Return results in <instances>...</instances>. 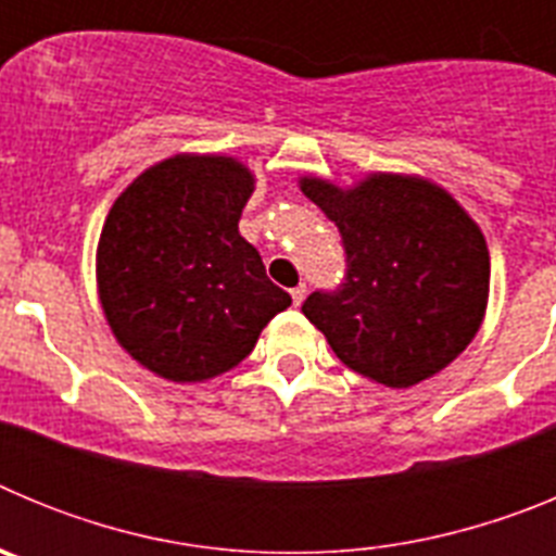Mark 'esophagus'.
Returning a JSON list of instances; mask_svg holds the SVG:
<instances>
[{
  "instance_id": "1",
  "label": "esophagus",
  "mask_w": 556,
  "mask_h": 556,
  "mask_svg": "<svg viewBox=\"0 0 556 556\" xmlns=\"http://www.w3.org/2000/svg\"><path fill=\"white\" fill-rule=\"evenodd\" d=\"M289 294H292V303H294V306H301L303 298H306V283H301V287H294Z\"/></svg>"
}]
</instances>
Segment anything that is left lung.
Returning <instances> with one entry per match:
<instances>
[{"label": "left lung", "instance_id": "8db88e82", "mask_svg": "<svg viewBox=\"0 0 556 556\" xmlns=\"http://www.w3.org/2000/svg\"><path fill=\"white\" fill-rule=\"evenodd\" d=\"M301 189L345 248L342 283L303 303L339 362L387 387L451 365L488 306L490 253L473 219L417 178L376 175L353 191L306 178Z\"/></svg>", "mask_w": 556, "mask_h": 556}]
</instances>
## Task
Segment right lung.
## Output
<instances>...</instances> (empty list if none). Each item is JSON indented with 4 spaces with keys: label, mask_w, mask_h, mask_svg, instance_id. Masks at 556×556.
<instances>
[{
    "label": "right lung",
    "mask_w": 556,
    "mask_h": 556,
    "mask_svg": "<svg viewBox=\"0 0 556 556\" xmlns=\"http://www.w3.org/2000/svg\"><path fill=\"white\" fill-rule=\"evenodd\" d=\"M253 175L223 155H178L132 180L97 248L100 301L136 362L203 381L253 351L292 303L239 233Z\"/></svg>",
    "instance_id": "right-lung-1"
}]
</instances>
